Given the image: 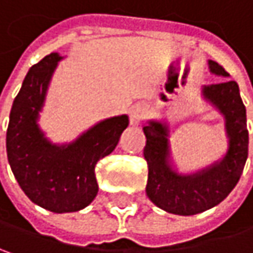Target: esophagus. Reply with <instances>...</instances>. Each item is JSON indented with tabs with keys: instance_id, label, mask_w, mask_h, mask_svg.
<instances>
[{
	"instance_id": "obj_1",
	"label": "esophagus",
	"mask_w": 253,
	"mask_h": 253,
	"mask_svg": "<svg viewBox=\"0 0 253 253\" xmlns=\"http://www.w3.org/2000/svg\"><path fill=\"white\" fill-rule=\"evenodd\" d=\"M143 119V108L139 105H134L128 110V120L131 126H137L140 120Z\"/></svg>"
}]
</instances>
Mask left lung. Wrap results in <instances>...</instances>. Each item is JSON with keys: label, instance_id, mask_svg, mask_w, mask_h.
<instances>
[{"label": "left lung", "instance_id": "8db88e82", "mask_svg": "<svg viewBox=\"0 0 253 253\" xmlns=\"http://www.w3.org/2000/svg\"><path fill=\"white\" fill-rule=\"evenodd\" d=\"M209 69L214 75L229 77L224 68L214 60H209ZM201 94L224 117L229 139L226 155L210 167L188 175L178 173L169 164L168 125L150 120L143 127L146 136L143 155L149 169L146 194L159 209L179 216L198 214L221 203L238 184L248 158L246 108L238 84L226 81L204 85Z\"/></svg>", "mask_w": 253, "mask_h": 253}]
</instances>
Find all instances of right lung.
Returning <instances> with one entry per match:
<instances>
[{"label":"right lung","mask_w":253,"mask_h":253,"mask_svg":"<svg viewBox=\"0 0 253 253\" xmlns=\"http://www.w3.org/2000/svg\"><path fill=\"white\" fill-rule=\"evenodd\" d=\"M60 59L50 53L27 72L10 113L7 156L18 185L35 204L53 213H72L95 198V165L117 146L128 117L105 119L68 145L52 143L37 120Z\"/></svg>","instance_id":"right-lung-1"}]
</instances>
